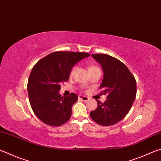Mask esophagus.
<instances>
[{
    "label": "esophagus",
    "mask_w": 161,
    "mask_h": 161,
    "mask_svg": "<svg viewBox=\"0 0 161 161\" xmlns=\"http://www.w3.org/2000/svg\"><path fill=\"white\" fill-rule=\"evenodd\" d=\"M78 98H79V99H81V100H82L84 101H86L89 100V98L87 97V96H84L80 95L78 96Z\"/></svg>",
    "instance_id": "1"
}]
</instances>
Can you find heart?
<instances>
[{"mask_svg":"<svg viewBox=\"0 0 161 161\" xmlns=\"http://www.w3.org/2000/svg\"><path fill=\"white\" fill-rule=\"evenodd\" d=\"M98 67H96V66H91L90 68H89V69H98ZM75 69H76V67H74V68H73L72 69V70H71V72H70V75H72L73 74H74V72H75Z\"/></svg>","mask_w":161,"mask_h":161,"instance_id":"obj_1","label":"heart"}]
</instances>
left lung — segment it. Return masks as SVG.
Segmentation results:
<instances>
[{
	"instance_id": "1",
	"label": "left lung",
	"mask_w": 161,
	"mask_h": 161,
	"mask_svg": "<svg viewBox=\"0 0 161 161\" xmlns=\"http://www.w3.org/2000/svg\"><path fill=\"white\" fill-rule=\"evenodd\" d=\"M92 56L103 68L100 89L107 99L104 103L96 100L98 106L91 111L90 116L98 125L110 126L122 120L130 110L136 98V80L127 67L117 58L102 53Z\"/></svg>"
}]
</instances>
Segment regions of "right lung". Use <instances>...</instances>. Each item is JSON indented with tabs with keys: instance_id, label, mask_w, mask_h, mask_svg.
<instances>
[{
	"instance_id": "right-lung-1",
	"label": "right lung",
	"mask_w": 161,
	"mask_h": 161,
	"mask_svg": "<svg viewBox=\"0 0 161 161\" xmlns=\"http://www.w3.org/2000/svg\"><path fill=\"white\" fill-rule=\"evenodd\" d=\"M86 53L56 51L38 61L31 69L27 83L29 100L34 113L40 120L50 126H60L72 115V107L78 100L77 94H59L60 85L68 81L72 67Z\"/></svg>"
}]
</instances>
